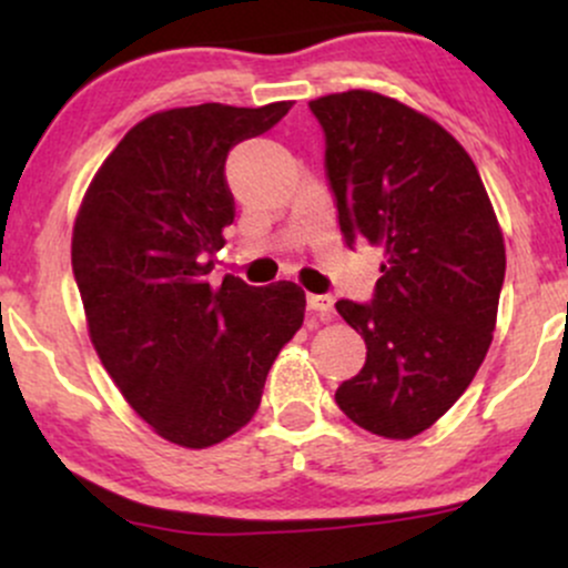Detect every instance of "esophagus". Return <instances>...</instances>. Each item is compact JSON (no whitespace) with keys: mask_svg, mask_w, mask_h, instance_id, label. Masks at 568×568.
Instances as JSON below:
<instances>
[{"mask_svg":"<svg viewBox=\"0 0 568 568\" xmlns=\"http://www.w3.org/2000/svg\"><path fill=\"white\" fill-rule=\"evenodd\" d=\"M306 304L315 315H321V321H328L331 312H334V296L331 293H312V296H306Z\"/></svg>","mask_w":568,"mask_h":568,"instance_id":"obj_1","label":"esophagus"}]
</instances>
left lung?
I'll return each instance as SVG.
<instances>
[{"mask_svg": "<svg viewBox=\"0 0 568 568\" xmlns=\"http://www.w3.org/2000/svg\"><path fill=\"white\" fill-rule=\"evenodd\" d=\"M325 135L338 226L384 251L368 304L336 302L366 338V366L336 403L384 438L425 433L470 387L497 325L505 240L470 154L395 98L347 90L310 101Z\"/></svg>", "mask_w": 568, "mask_h": 568, "instance_id": "1", "label": "left lung"}]
</instances>
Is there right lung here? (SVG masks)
<instances>
[{"label":"right lung","mask_w":568,"mask_h":568,"mask_svg":"<svg viewBox=\"0 0 568 568\" xmlns=\"http://www.w3.org/2000/svg\"><path fill=\"white\" fill-rule=\"evenodd\" d=\"M291 101L168 109L116 143L84 194L71 270L90 338L135 414L184 448L221 443L251 422L277 352L304 323L296 283H207L234 221L224 165Z\"/></svg>","instance_id":"add662e5"}]
</instances>
